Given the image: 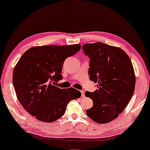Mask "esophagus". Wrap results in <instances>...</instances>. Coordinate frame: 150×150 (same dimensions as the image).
Masks as SVG:
<instances>
[{
  "label": "esophagus",
  "instance_id": "34e87169",
  "mask_svg": "<svg viewBox=\"0 0 150 150\" xmlns=\"http://www.w3.org/2000/svg\"><path fill=\"white\" fill-rule=\"evenodd\" d=\"M80 92H81V94H82V97H84V94H85V92H84V90H81Z\"/></svg>",
  "mask_w": 150,
  "mask_h": 150
}]
</instances>
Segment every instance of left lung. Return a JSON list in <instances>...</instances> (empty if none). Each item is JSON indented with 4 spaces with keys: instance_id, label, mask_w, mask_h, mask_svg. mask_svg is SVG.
<instances>
[{
    "instance_id": "8db88e82",
    "label": "left lung",
    "mask_w": 150,
    "mask_h": 150,
    "mask_svg": "<svg viewBox=\"0 0 150 150\" xmlns=\"http://www.w3.org/2000/svg\"><path fill=\"white\" fill-rule=\"evenodd\" d=\"M85 55L90 58L88 74L98 90L86 91L93 105L86 110L88 116L98 124H106L118 117L133 96L136 76L132 62L118 47L102 42L85 44Z\"/></svg>"
}]
</instances>
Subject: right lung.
I'll list each match as a JSON object with an SVG mask.
<instances>
[{"label": "right lung", "instance_id": "obj_1", "mask_svg": "<svg viewBox=\"0 0 150 150\" xmlns=\"http://www.w3.org/2000/svg\"><path fill=\"white\" fill-rule=\"evenodd\" d=\"M80 48V45L34 46L17 62L13 75L17 98L26 111L38 120L56 121L64 114L71 100L81 96L75 88L61 89L54 86L62 79L64 60Z\"/></svg>", "mask_w": 150, "mask_h": 150}]
</instances>
